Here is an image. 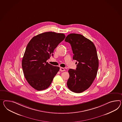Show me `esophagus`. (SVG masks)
<instances>
[{
	"mask_svg": "<svg viewBox=\"0 0 122 122\" xmlns=\"http://www.w3.org/2000/svg\"><path fill=\"white\" fill-rule=\"evenodd\" d=\"M60 71H61V72L65 71V69H64V68H62V67H61L60 69Z\"/></svg>",
	"mask_w": 122,
	"mask_h": 122,
	"instance_id": "obj_1",
	"label": "esophagus"
}]
</instances>
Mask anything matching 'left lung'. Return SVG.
Here are the masks:
<instances>
[{
    "label": "left lung",
    "mask_w": 122,
    "mask_h": 122,
    "mask_svg": "<svg viewBox=\"0 0 122 122\" xmlns=\"http://www.w3.org/2000/svg\"><path fill=\"white\" fill-rule=\"evenodd\" d=\"M65 41L71 45L73 59L78 62L76 69H69L67 84L72 92L81 93L90 87L97 76L99 67L97 49L92 41L80 34H70Z\"/></svg>",
    "instance_id": "1"
}]
</instances>
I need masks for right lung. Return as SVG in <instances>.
Returning <instances> with one entry per match:
<instances>
[{
  "label": "right lung",
  "instance_id": "1",
  "mask_svg": "<svg viewBox=\"0 0 122 122\" xmlns=\"http://www.w3.org/2000/svg\"><path fill=\"white\" fill-rule=\"evenodd\" d=\"M66 37L64 34L47 32L34 37L27 45L22 60L25 78L32 87L43 90L50 86L59 70L46 61L53 56V51Z\"/></svg>",
  "mask_w": 122,
  "mask_h": 122
}]
</instances>
